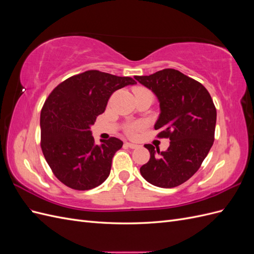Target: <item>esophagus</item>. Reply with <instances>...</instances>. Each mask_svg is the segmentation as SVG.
<instances>
[{
  "instance_id": "1",
  "label": "esophagus",
  "mask_w": 254,
  "mask_h": 254,
  "mask_svg": "<svg viewBox=\"0 0 254 254\" xmlns=\"http://www.w3.org/2000/svg\"><path fill=\"white\" fill-rule=\"evenodd\" d=\"M125 145L127 146V147H129V148H131V149H134V148H137L139 147V145H136V144H133V143H125Z\"/></svg>"
}]
</instances>
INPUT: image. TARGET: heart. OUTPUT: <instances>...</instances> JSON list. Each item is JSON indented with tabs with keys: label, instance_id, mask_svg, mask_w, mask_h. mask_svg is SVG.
<instances>
[{
	"label": "heart",
	"instance_id": "1",
	"mask_svg": "<svg viewBox=\"0 0 254 254\" xmlns=\"http://www.w3.org/2000/svg\"><path fill=\"white\" fill-rule=\"evenodd\" d=\"M143 88H136L135 90H140ZM142 128V124L139 122H135V123H130V124L125 126V131L128 135L130 136H133L135 135V133L139 131V130Z\"/></svg>",
	"mask_w": 254,
	"mask_h": 254
}]
</instances>
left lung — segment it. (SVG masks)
<instances>
[{
	"instance_id": "1",
	"label": "left lung",
	"mask_w": 254,
	"mask_h": 254,
	"mask_svg": "<svg viewBox=\"0 0 254 254\" xmlns=\"http://www.w3.org/2000/svg\"><path fill=\"white\" fill-rule=\"evenodd\" d=\"M158 97L161 113L155 124L158 137H168L170 147H145L150 159L140 172L152 186L172 189L188 181L209 153L216 125V108L200 82L174 68L134 77Z\"/></svg>"
}]
</instances>
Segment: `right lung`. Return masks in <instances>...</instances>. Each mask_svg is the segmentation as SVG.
<instances>
[{"mask_svg": "<svg viewBox=\"0 0 254 254\" xmlns=\"http://www.w3.org/2000/svg\"><path fill=\"white\" fill-rule=\"evenodd\" d=\"M136 83L96 70L65 79L45 101L40 115L41 149L53 174L73 190L94 189L108 178L118 137L96 145L91 126L104 113L113 92Z\"/></svg>", "mask_w": 254, "mask_h": 254, "instance_id": "right-lung-1", "label": "right lung"}]
</instances>
